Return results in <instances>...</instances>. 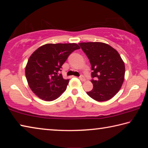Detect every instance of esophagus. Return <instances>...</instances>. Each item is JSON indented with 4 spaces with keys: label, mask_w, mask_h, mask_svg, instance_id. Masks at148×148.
Here are the masks:
<instances>
[{
    "label": "esophagus",
    "mask_w": 148,
    "mask_h": 148,
    "mask_svg": "<svg viewBox=\"0 0 148 148\" xmlns=\"http://www.w3.org/2000/svg\"><path fill=\"white\" fill-rule=\"evenodd\" d=\"M79 79H80V80L81 81H86V79H85V77H84L83 75H81L80 77H79Z\"/></svg>",
    "instance_id": "34e87169"
}]
</instances>
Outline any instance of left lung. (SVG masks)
Here are the masks:
<instances>
[{
    "mask_svg": "<svg viewBox=\"0 0 148 148\" xmlns=\"http://www.w3.org/2000/svg\"><path fill=\"white\" fill-rule=\"evenodd\" d=\"M91 65L93 88L87 94L95 101H106L119 91L123 84L125 65L115 49L103 42L79 43Z\"/></svg>",
    "mask_w": 148,
    "mask_h": 148,
    "instance_id": "8db88e82",
    "label": "left lung"
}]
</instances>
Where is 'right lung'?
<instances>
[{"label":"right lung","mask_w":148,"mask_h":148,"mask_svg":"<svg viewBox=\"0 0 148 148\" xmlns=\"http://www.w3.org/2000/svg\"><path fill=\"white\" fill-rule=\"evenodd\" d=\"M80 48L77 44H47L38 48L28 59L25 74L30 89L40 99L52 101L66 89L69 79L60 72L73 51Z\"/></svg>","instance_id":"add662e5"}]
</instances>
